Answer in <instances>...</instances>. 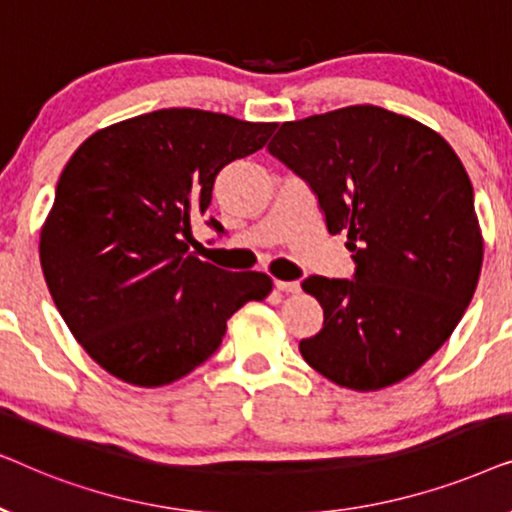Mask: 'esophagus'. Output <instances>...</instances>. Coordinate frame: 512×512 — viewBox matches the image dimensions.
<instances>
[{
	"label": "esophagus",
	"mask_w": 512,
	"mask_h": 512,
	"mask_svg": "<svg viewBox=\"0 0 512 512\" xmlns=\"http://www.w3.org/2000/svg\"><path fill=\"white\" fill-rule=\"evenodd\" d=\"M275 289L282 293H298L300 282H284V279H275Z\"/></svg>",
	"instance_id": "obj_1"
}]
</instances>
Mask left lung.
Listing matches in <instances>:
<instances>
[{
  "label": "left lung",
  "instance_id": "8db88e82",
  "mask_svg": "<svg viewBox=\"0 0 512 512\" xmlns=\"http://www.w3.org/2000/svg\"><path fill=\"white\" fill-rule=\"evenodd\" d=\"M268 151L310 184L356 263L354 279L303 282L324 307L303 359L354 391L410 377L457 328L482 268L459 156L429 125L373 104L282 123Z\"/></svg>",
  "mask_w": 512,
  "mask_h": 512
}]
</instances>
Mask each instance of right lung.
I'll use <instances>...</instances> for the list:
<instances>
[{
  "mask_svg": "<svg viewBox=\"0 0 512 512\" xmlns=\"http://www.w3.org/2000/svg\"><path fill=\"white\" fill-rule=\"evenodd\" d=\"M275 128L160 109L93 132L69 158L41 226V270L67 328L109 375L146 389L177 382L219 349L242 305L270 296L265 272L200 261L191 223L207 214L216 174Z\"/></svg>",
  "mask_w": 512,
  "mask_h": 512,
  "instance_id": "right-lung-1",
  "label": "right lung"
}]
</instances>
